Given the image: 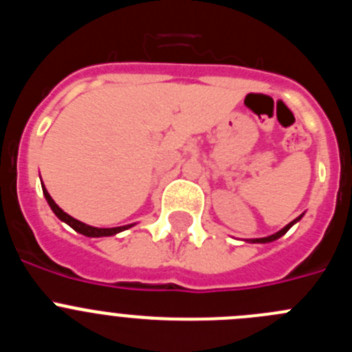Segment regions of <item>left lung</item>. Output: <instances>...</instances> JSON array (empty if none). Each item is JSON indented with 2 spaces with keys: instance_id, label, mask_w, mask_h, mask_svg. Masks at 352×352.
<instances>
[{
  "instance_id": "left-lung-1",
  "label": "left lung",
  "mask_w": 352,
  "mask_h": 352,
  "mask_svg": "<svg viewBox=\"0 0 352 352\" xmlns=\"http://www.w3.org/2000/svg\"><path fill=\"white\" fill-rule=\"evenodd\" d=\"M301 217H303V213H301L300 217H298V219H294V220H292V222H289L287 226L284 227V229H280V231H278V232H275V234H272V236H266V238H254V239H245V241H248V243H270V241H275V239H278V238H280V236H284L285 232H287L289 229H291V227L294 226V223L298 222V220H301Z\"/></svg>"
}]
</instances>
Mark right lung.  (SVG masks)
Listing matches in <instances>:
<instances>
[{
    "label": "right lung",
    "mask_w": 352,
    "mask_h": 352,
    "mask_svg": "<svg viewBox=\"0 0 352 352\" xmlns=\"http://www.w3.org/2000/svg\"><path fill=\"white\" fill-rule=\"evenodd\" d=\"M42 190H43V197H45L47 204L51 206L52 213H54L56 217L61 220V222L68 223V226H70L74 231H77L79 234L88 236V238H104V236H114V234H118V232L126 231V229H130V227L135 226V223H129V226H120V227H93V226H88V223L80 222V220L74 219V217H70L68 213H65V211L54 203V199L51 197V194H49L47 188L43 186V183H42Z\"/></svg>",
    "instance_id": "1"
}]
</instances>
